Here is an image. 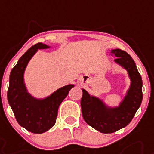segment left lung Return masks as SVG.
I'll use <instances>...</instances> for the list:
<instances>
[{
	"instance_id": "1",
	"label": "left lung",
	"mask_w": 154,
	"mask_h": 154,
	"mask_svg": "<svg viewBox=\"0 0 154 154\" xmlns=\"http://www.w3.org/2000/svg\"><path fill=\"white\" fill-rule=\"evenodd\" d=\"M115 61L126 69L131 79V87L121 106L108 109L99 99L90 97L85 89L81 100L82 116L88 125L103 134H111L130 123L142 101V79L134 59L125 51L113 49Z\"/></svg>"
}]
</instances>
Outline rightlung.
<instances>
[{"mask_svg":"<svg viewBox=\"0 0 154 154\" xmlns=\"http://www.w3.org/2000/svg\"><path fill=\"white\" fill-rule=\"evenodd\" d=\"M48 47L42 43L32 45L20 57L9 76L7 92L8 104L20 126L33 134H42L54 125L58 107L73 87L71 85L62 87L44 100L32 98L27 93L23 82L25 67L37 49Z\"/></svg>","mask_w":154,"mask_h":154,"instance_id":"right-lung-1","label":"right lung"}]
</instances>
